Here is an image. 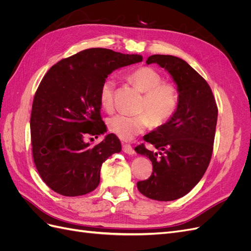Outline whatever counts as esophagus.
Returning a JSON list of instances; mask_svg holds the SVG:
<instances>
[{"instance_id":"esophagus-1","label":"esophagus","mask_w":251,"mask_h":251,"mask_svg":"<svg viewBox=\"0 0 251 251\" xmlns=\"http://www.w3.org/2000/svg\"><path fill=\"white\" fill-rule=\"evenodd\" d=\"M123 150H124L125 153H126V154H128V155H134V154H135V151H134V149L132 148L131 144L124 143V144H123Z\"/></svg>"}]
</instances>
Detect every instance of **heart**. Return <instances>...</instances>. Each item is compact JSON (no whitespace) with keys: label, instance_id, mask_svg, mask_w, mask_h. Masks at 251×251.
I'll list each match as a JSON object with an SVG mask.
<instances>
[{"label":"heart","instance_id":"obj_1","mask_svg":"<svg viewBox=\"0 0 251 251\" xmlns=\"http://www.w3.org/2000/svg\"><path fill=\"white\" fill-rule=\"evenodd\" d=\"M130 80L143 93L137 115L117 114L109 118L111 133L121 140L130 141L146 132L151 123L155 126L166 125L174 117L179 105V93L176 86L163 81L161 74L151 67H140L133 71ZM114 77L105 78L100 89V101L103 110L110 112L114 105Z\"/></svg>","mask_w":251,"mask_h":251}]
</instances>
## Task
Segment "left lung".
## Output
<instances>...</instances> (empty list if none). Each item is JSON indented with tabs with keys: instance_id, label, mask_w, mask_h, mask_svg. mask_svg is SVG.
<instances>
[{
	"instance_id": "obj_1",
	"label": "left lung",
	"mask_w": 251,
	"mask_h": 251,
	"mask_svg": "<svg viewBox=\"0 0 251 251\" xmlns=\"http://www.w3.org/2000/svg\"><path fill=\"white\" fill-rule=\"evenodd\" d=\"M168 70L178 86L179 105L168 124L146 136L135 151L150 158L153 173L138 181V191L150 199L173 201L188 194L201 180L210 162L216 134L218 107L212 91L185 60L173 55H151L147 64Z\"/></svg>"
}]
</instances>
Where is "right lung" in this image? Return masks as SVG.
I'll list each match as a JSON object with an SVG mask.
<instances>
[{
    "instance_id": "add662e5",
    "label": "right lung",
    "mask_w": 251,
    "mask_h": 251,
    "mask_svg": "<svg viewBox=\"0 0 251 251\" xmlns=\"http://www.w3.org/2000/svg\"><path fill=\"white\" fill-rule=\"evenodd\" d=\"M141 60L137 54L90 48L59 60L45 74L33 98L30 132L35 168L52 191L76 197L100 184L102 163L121 151L114 134L93 147L86 141L107 131L100 86L115 69Z\"/></svg>"
}]
</instances>
